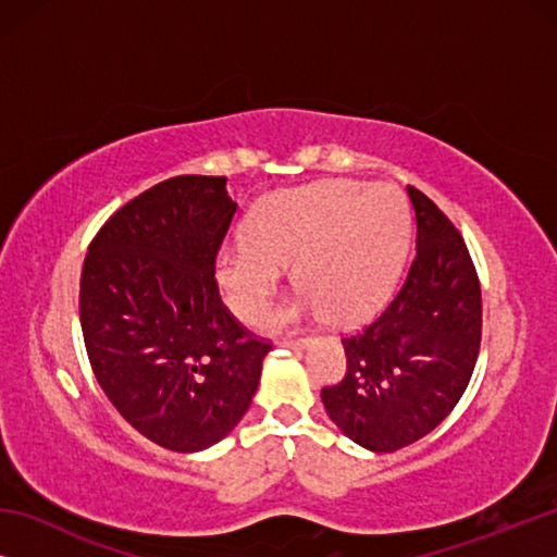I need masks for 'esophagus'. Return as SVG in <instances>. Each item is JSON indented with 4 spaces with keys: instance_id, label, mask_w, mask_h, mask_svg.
<instances>
[{
    "instance_id": "34e87169",
    "label": "esophagus",
    "mask_w": 557,
    "mask_h": 557,
    "mask_svg": "<svg viewBox=\"0 0 557 557\" xmlns=\"http://www.w3.org/2000/svg\"><path fill=\"white\" fill-rule=\"evenodd\" d=\"M305 342H307L305 336H282V338H277L280 346H301Z\"/></svg>"
}]
</instances>
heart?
Masks as SVG:
<instances>
[{"mask_svg": "<svg viewBox=\"0 0 557 557\" xmlns=\"http://www.w3.org/2000/svg\"><path fill=\"white\" fill-rule=\"evenodd\" d=\"M408 221L405 199L388 184L332 178L280 194L252 213L243 240L221 250L223 297L235 317L258 322L292 262L301 295L272 322L317 309L336 324L358 322L398 275Z\"/></svg>", "mask_w": 557, "mask_h": 557, "instance_id": "b5f03b06", "label": "heart"}]
</instances>
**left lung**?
Instances as JSON below:
<instances>
[{"label":"left lung","instance_id":"1","mask_svg":"<svg viewBox=\"0 0 557 557\" xmlns=\"http://www.w3.org/2000/svg\"><path fill=\"white\" fill-rule=\"evenodd\" d=\"M418 233L400 289L369 324L342 338L346 373L322 400L361 447H408L467 391L482 344V285L457 225L408 186Z\"/></svg>","mask_w":557,"mask_h":557}]
</instances>
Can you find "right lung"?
Masks as SVG:
<instances>
[{
	"label": "right lung",
	"instance_id": "right-lung-1",
	"mask_svg": "<svg viewBox=\"0 0 557 557\" xmlns=\"http://www.w3.org/2000/svg\"><path fill=\"white\" fill-rule=\"evenodd\" d=\"M235 209L225 176L166 178L112 213L83 262L90 369L122 418L172 451L206 449L238 425L272 348L215 282Z\"/></svg>",
	"mask_w": 557,
	"mask_h": 557
}]
</instances>
